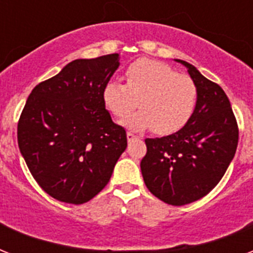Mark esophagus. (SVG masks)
Here are the masks:
<instances>
[{"mask_svg": "<svg viewBox=\"0 0 253 253\" xmlns=\"http://www.w3.org/2000/svg\"><path fill=\"white\" fill-rule=\"evenodd\" d=\"M127 139H128V142H130V140H134V139H139V136H136V135L128 131V132H127Z\"/></svg>", "mask_w": 253, "mask_h": 253, "instance_id": "obj_1", "label": "esophagus"}]
</instances>
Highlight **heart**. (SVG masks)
I'll use <instances>...</instances> for the list:
<instances>
[{
	"instance_id": "heart-1",
	"label": "heart",
	"mask_w": 253,
	"mask_h": 253,
	"mask_svg": "<svg viewBox=\"0 0 253 253\" xmlns=\"http://www.w3.org/2000/svg\"><path fill=\"white\" fill-rule=\"evenodd\" d=\"M126 85L109 83L102 90L103 105L115 118H126L139 102L142 109L123 121L131 130L154 128L158 135L181 130L192 118L198 87L192 77L177 73L166 63L139 59L125 72Z\"/></svg>"
}]
</instances>
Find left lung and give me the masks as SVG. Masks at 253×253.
<instances>
[{
    "instance_id": "obj_1",
    "label": "left lung",
    "mask_w": 253,
    "mask_h": 253,
    "mask_svg": "<svg viewBox=\"0 0 253 253\" xmlns=\"http://www.w3.org/2000/svg\"><path fill=\"white\" fill-rule=\"evenodd\" d=\"M197 87L192 118L181 130L147 138L140 162L143 178L155 197L173 206L200 200L215 188L234 159L239 127L224 90L184 60Z\"/></svg>"
}]
</instances>
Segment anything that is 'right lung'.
I'll use <instances>...</instances> for the list:
<instances>
[{
  "instance_id": "add662e5",
  "label": "right lung",
  "mask_w": 253,
  "mask_h": 253,
  "mask_svg": "<svg viewBox=\"0 0 253 253\" xmlns=\"http://www.w3.org/2000/svg\"><path fill=\"white\" fill-rule=\"evenodd\" d=\"M119 67L118 53L77 59L34 87L18 121V146L38 185L55 200L81 205L110 180L127 147L102 90Z\"/></svg>"
}]
</instances>
